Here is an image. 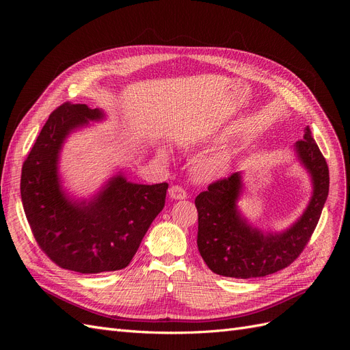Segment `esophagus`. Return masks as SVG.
<instances>
[{
  "mask_svg": "<svg viewBox=\"0 0 350 350\" xmlns=\"http://www.w3.org/2000/svg\"><path fill=\"white\" fill-rule=\"evenodd\" d=\"M169 194H170V197L174 198V200H185V198H187V191H186L185 189H183L181 186H178V185L172 186V187L169 189Z\"/></svg>",
  "mask_w": 350,
  "mask_h": 350,
  "instance_id": "esophagus-1",
  "label": "esophagus"
}]
</instances>
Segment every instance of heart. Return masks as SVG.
Returning <instances> with one entry per match:
<instances>
[{
  "label": "heart",
  "mask_w": 350,
  "mask_h": 350,
  "mask_svg": "<svg viewBox=\"0 0 350 350\" xmlns=\"http://www.w3.org/2000/svg\"><path fill=\"white\" fill-rule=\"evenodd\" d=\"M231 164V156L227 152H215L201 157L196 164V174L201 180H215L223 177Z\"/></svg>",
  "instance_id": "1"
}]
</instances>
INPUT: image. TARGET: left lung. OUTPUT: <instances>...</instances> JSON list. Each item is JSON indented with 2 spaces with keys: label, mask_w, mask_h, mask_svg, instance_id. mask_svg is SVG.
<instances>
[{
  "label": "left lung",
  "mask_w": 350,
  "mask_h": 350,
  "mask_svg": "<svg viewBox=\"0 0 350 350\" xmlns=\"http://www.w3.org/2000/svg\"><path fill=\"white\" fill-rule=\"evenodd\" d=\"M297 152L312 174L314 196L299 221L284 234L264 235L241 219L235 208L241 190L238 173L213 181L196 197L197 245L201 258L214 273L238 280L265 277L289 267L302 254L327 198L329 169L309 127L297 143Z\"/></svg>",
  "instance_id": "obj_1"
}]
</instances>
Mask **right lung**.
<instances>
[{"label": "right lung", "instance_id": "1", "mask_svg": "<svg viewBox=\"0 0 350 350\" xmlns=\"http://www.w3.org/2000/svg\"><path fill=\"white\" fill-rule=\"evenodd\" d=\"M99 109L65 102L49 115L23 164L21 198L36 244L58 267L81 273L126 268L163 210L167 183L135 185L123 176L86 203L59 189L57 161L70 129L100 119Z\"/></svg>", "mask_w": 350, "mask_h": 350}]
</instances>
